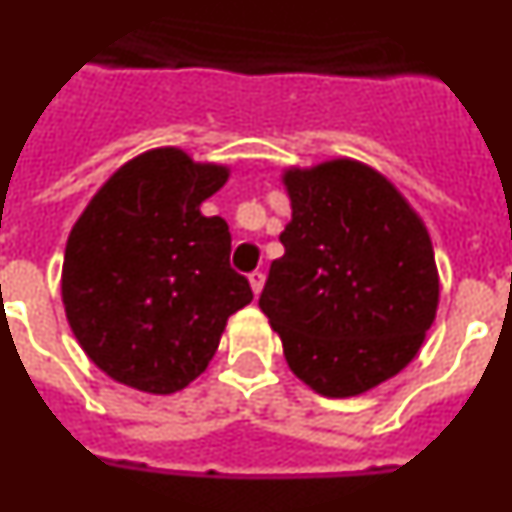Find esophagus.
Wrapping results in <instances>:
<instances>
[{
	"mask_svg": "<svg viewBox=\"0 0 512 512\" xmlns=\"http://www.w3.org/2000/svg\"><path fill=\"white\" fill-rule=\"evenodd\" d=\"M248 284H251L253 295L259 297L261 289H264V274H261V271H253V274H248Z\"/></svg>",
	"mask_w": 512,
	"mask_h": 512,
	"instance_id": "1",
	"label": "esophagus"
}]
</instances>
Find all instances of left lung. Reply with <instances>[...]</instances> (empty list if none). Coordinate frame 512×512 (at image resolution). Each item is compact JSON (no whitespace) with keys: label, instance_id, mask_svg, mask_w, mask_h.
Instances as JSON below:
<instances>
[{"label":"left lung","instance_id":"8db88e82","mask_svg":"<svg viewBox=\"0 0 512 512\" xmlns=\"http://www.w3.org/2000/svg\"><path fill=\"white\" fill-rule=\"evenodd\" d=\"M292 220L259 307L284 359L323 397H356L402 372L436 320L433 243L400 189L354 158L284 169Z\"/></svg>","mask_w":512,"mask_h":512}]
</instances>
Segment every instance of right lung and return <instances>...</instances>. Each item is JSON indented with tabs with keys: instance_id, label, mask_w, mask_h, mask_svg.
<instances>
[{
	"instance_id": "right-lung-1",
	"label": "right lung",
	"mask_w": 512,
	"mask_h": 512,
	"mask_svg": "<svg viewBox=\"0 0 512 512\" xmlns=\"http://www.w3.org/2000/svg\"><path fill=\"white\" fill-rule=\"evenodd\" d=\"M230 169L174 146L130 158L66 241L61 297L84 354L115 382L171 395L200 377L233 312L253 300L230 269V230L200 205Z\"/></svg>"
}]
</instances>
